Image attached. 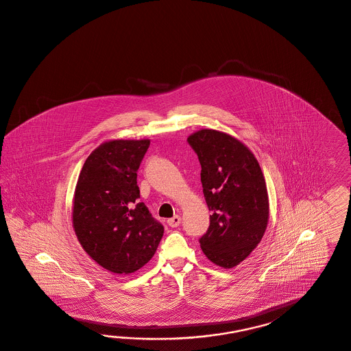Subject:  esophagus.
<instances>
[{"mask_svg": "<svg viewBox=\"0 0 351 351\" xmlns=\"http://www.w3.org/2000/svg\"><path fill=\"white\" fill-rule=\"evenodd\" d=\"M167 223H169V226H171V228H178L181 223L180 216L176 215V216H173L172 218H169V219H167Z\"/></svg>", "mask_w": 351, "mask_h": 351, "instance_id": "1", "label": "esophagus"}]
</instances>
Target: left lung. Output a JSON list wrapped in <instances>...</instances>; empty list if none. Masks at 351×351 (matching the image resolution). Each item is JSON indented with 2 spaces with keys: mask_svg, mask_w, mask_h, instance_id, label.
<instances>
[{
  "mask_svg": "<svg viewBox=\"0 0 351 351\" xmlns=\"http://www.w3.org/2000/svg\"><path fill=\"white\" fill-rule=\"evenodd\" d=\"M188 143L198 156L203 194L212 213L200 247L215 265L232 268L256 249L267 228L263 172L254 154L228 134L203 129Z\"/></svg>",
  "mask_w": 351,
  "mask_h": 351,
  "instance_id": "8db88e82",
  "label": "left lung"
}]
</instances>
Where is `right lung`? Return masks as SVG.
Segmentation results:
<instances>
[{
  "instance_id": "1",
  "label": "right lung",
  "mask_w": 351,
  "mask_h": 351,
  "mask_svg": "<svg viewBox=\"0 0 351 351\" xmlns=\"http://www.w3.org/2000/svg\"><path fill=\"white\" fill-rule=\"evenodd\" d=\"M149 141H112L90 153L75 188L73 225L83 249L104 269L129 275L154 256L163 226L139 202L136 172Z\"/></svg>"
}]
</instances>
